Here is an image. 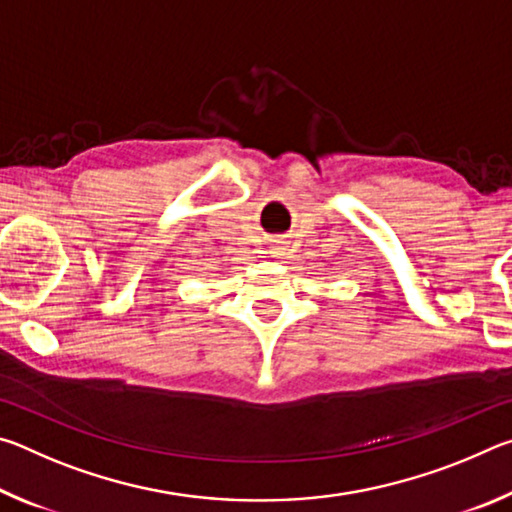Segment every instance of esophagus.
Here are the masks:
<instances>
[{
  "label": "esophagus",
  "instance_id": "obj_1",
  "mask_svg": "<svg viewBox=\"0 0 512 512\" xmlns=\"http://www.w3.org/2000/svg\"><path fill=\"white\" fill-rule=\"evenodd\" d=\"M271 253H273V257H282L284 255V241L275 239L271 244Z\"/></svg>",
  "mask_w": 512,
  "mask_h": 512
}]
</instances>
